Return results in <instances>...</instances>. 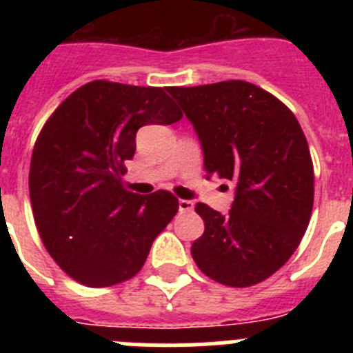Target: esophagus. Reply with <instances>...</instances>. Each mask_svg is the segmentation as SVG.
Segmentation results:
<instances>
[{
  "label": "esophagus",
  "instance_id": "esophagus-1",
  "mask_svg": "<svg viewBox=\"0 0 353 353\" xmlns=\"http://www.w3.org/2000/svg\"><path fill=\"white\" fill-rule=\"evenodd\" d=\"M194 208V203L189 201V199H179V210L180 212H192Z\"/></svg>",
  "mask_w": 353,
  "mask_h": 353
}]
</instances>
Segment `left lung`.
Listing matches in <instances>:
<instances>
[{
    "label": "left lung",
    "mask_w": 353,
    "mask_h": 353,
    "mask_svg": "<svg viewBox=\"0 0 353 353\" xmlns=\"http://www.w3.org/2000/svg\"><path fill=\"white\" fill-rule=\"evenodd\" d=\"M168 92L198 134L207 179L236 185L226 215L196 205L205 232L192 244V258L221 285H258L290 260L311 219L314 171L301 123L279 99L248 81Z\"/></svg>",
    "instance_id": "1"
}]
</instances>
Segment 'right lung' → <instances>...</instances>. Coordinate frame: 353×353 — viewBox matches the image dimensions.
I'll use <instances>...</instances> for the list:
<instances>
[{
    "mask_svg": "<svg viewBox=\"0 0 353 353\" xmlns=\"http://www.w3.org/2000/svg\"><path fill=\"white\" fill-rule=\"evenodd\" d=\"M166 90L92 81L56 108L37 138L30 164L37 230L81 285L104 288L136 276L179 212L171 192L134 194L121 180L139 127L183 117Z\"/></svg>",
    "mask_w": 353,
    "mask_h": 353,
    "instance_id": "obj_1",
    "label": "right lung"
}]
</instances>
